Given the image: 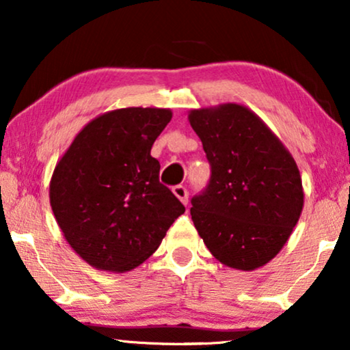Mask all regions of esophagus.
Segmentation results:
<instances>
[{"label": "esophagus", "mask_w": 350, "mask_h": 350, "mask_svg": "<svg viewBox=\"0 0 350 350\" xmlns=\"http://www.w3.org/2000/svg\"><path fill=\"white\" fill-rule=\"evenodd\" d=\"M174 195L178 198V200L182 201L183 204H188V189L182 187V185H178V187H174Z\"/></svg>", "instance_id": "esophagus-1"}]
</instances>
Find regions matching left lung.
Here are the masks:
<instances>
[{
  "label": "left lung",
  "mask_w": 350,
  "mask_h": 350,
  "mask_svg": "<svg viewBox=\"0 0 350 350\" xmlns=\"http://www.w3.org/2000/svg\"><path fill=\"white\" fill-rule=\"evenodd\" d=\"M211 163L191 219L211 254L240 271L265 266L282 250L304 209L297 163L254 111L221 103L188 113Z\"/></svg>",
  "instance_id": "1"
}]
</instances>
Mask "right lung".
<instances>
[{
  "instance_id": "obj_1",
  "label": "right lung",
  "mask_w": 350,
  "mask_h": 350,
  "mask_svg": "<svg viewBox=\"0 0 350 350\" xmlns=\"http://www.w3.org/2000/svg\"><path fill=\"white\" fill-rule=\"evenodd\" d=\"M170 109L128 107L77 133L50 180V206L70 247L96 269L126 273L152 254L185 206L159 182L154 141Z\"/></svg>"
}]
</instances>
